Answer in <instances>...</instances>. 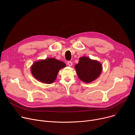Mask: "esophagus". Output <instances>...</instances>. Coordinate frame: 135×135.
Returning a JSON list of instances; mask_svg holds the SVG:
<instances>
[{"instance_id": "1", "label": "esophagus", "mask_w": 135, "mask_h": 135, "mask_svg": "<svg viewBox=\"0 0 135 135\" xmlns=\"http://www.w3.org/2000/svg\"><path fill=\"white\" fill-rule=\"evenodd\" d=\"M67 65H68V66L71 67V66H72V65H73V63H72V62H71V61H68V62H67Z\"/></svg>"}]
</instances>
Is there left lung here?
I'll return each mask as SVG.
<instances>
[{
    "instance_id": "left-lung-1",
    "label": "left lung",
    "mask_w": 135,
    "mask_h": 135,
    "mask_svg": "<svg viewBox=\"0 0 135 135\" xmlns=\"http://www.w3.org/2000/svg\"><path fill=\"white\" fill-rule=\"evenodd\" d=\"M75 68L79 78L86 83H89L96 79L100 75L102 66L100 62L93 60L88 57H81Z\"/></svg>"
}]
</instances>
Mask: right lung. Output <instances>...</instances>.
Wrapping results in <instances>:
<instances>
[{"label": "right lung", "mask_w": 135, "mask_h": 135, "mask_svg": "<svg viewBox=\"0 0 135 135\" xmlns=\"http://www.w3.org/2000/svg\"><path fill=\"white\" fill-rule=\"evenodd\" d=\"M66 66L63 62L54 58H48L35 62L31 67V72L38 80L51 84L57 78L59 70Z\"/></svg>", "instance_id": "right-lung-1"}]
</instances>
